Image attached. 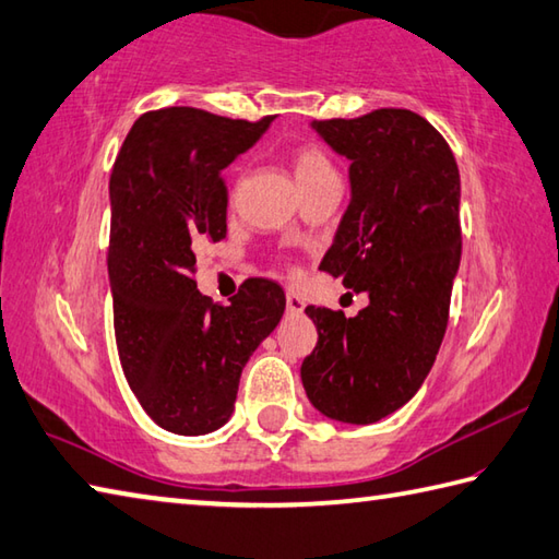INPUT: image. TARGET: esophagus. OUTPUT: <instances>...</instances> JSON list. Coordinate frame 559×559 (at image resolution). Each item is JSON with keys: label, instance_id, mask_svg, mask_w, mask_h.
Here are the masks:
<instances>
[{"label": "esophagus", "instance_id": "esophagus-1", "mask_svg": "<svg viewBox=\"0 0 559 559\" xmlns=\"http://www.w3.org/2000/svg\"><path fill=\"white\" fill-rule=\"evenodd\" d=\"M286 308H288L290 314H302L305 302H302L295 293H288V295H286Z\"/></svg>", "mask_w": 559, "mask_h": 559}]
</instances>
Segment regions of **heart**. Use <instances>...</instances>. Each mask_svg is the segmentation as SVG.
I'll return each mask as SVG.
<instances>
[{
	"instance_id": "1",
	"label": "heart",
	"mask_w": 559,
	"mask_h": 559,
	"mask_svg": "<svg viewBox=\"0 0 559 559\" xmlns=\"http://www.w3.org/2000/svg\"><path fill=\"white\" fill-rule=\"evenodd\" d=\"M293 174H295V181H298V186H300V191L310 189L312 183H320L324 179L336 177L330 157H326L322 150L310 147V145L295 150Z\"/></svg>"
}]
</instances>
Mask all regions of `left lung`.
I'll return each mask as SVG.
<instances>
[{
	"label": "left lung",
	"mask_w": 559,
	"mask_h": 559,
	"mask_svg": "<svg viewBox=\"0 0 559 559\" xmlns=\"http://www.w3.org/2000/svg\"><path fill=\"white\" fill-rule=\"evenodd\" d=\"M310 128L352 162V203L320 269L368 308H305L317 346L300 378L326 419L376 424L417 395L441 348L463 249L461 174L439 130L407 108Z\"/></svg>",
	"instance_id": "8db88e82"
}]
</instances>
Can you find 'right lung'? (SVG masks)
<instances>
[{
  "label": "right lung",
  "instance_id": "right-lung-1",
  "mask_svg": "<svg viewBox=\"0 0 559 559\" xmlns=\"http://www.w3.org/2000/svg\"><path fill=\"white\" fill-rule=\"evenodd\" d=\"M249 123L171 106L140 116L116 157L108 281L120 366L152 421L179 436L221 429L239 376L276 330L286 293L249 278L229 305L195 288V249L227 235L221 171L266 133Z\"/></svg>",
  "mask_w": 559,
  "mask_h": 559
}]
</instances>
